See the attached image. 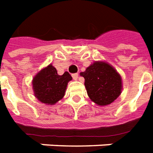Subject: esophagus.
Segmentation results:
<instances>
[{
	"mask_svg": "<svg viewBox=\"0 0 153 153\" xmlns=\"http://www.w3.org/2000/svg\"><path fill=\"white\" fill-rule=\"evenodd\" d=\"M72 78L74 79V80H77V79H78V74H77V73L72 74Z\"/></svg>",
	"mask_w": 153,
	"mask_h": 153,
	"instance_id": "34e87169",
	"label": "esophagus"
}]
</instances>
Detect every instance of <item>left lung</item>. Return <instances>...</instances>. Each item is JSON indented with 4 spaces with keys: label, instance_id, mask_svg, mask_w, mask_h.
<instances>
[{
    "label": "left lung",
    "instance_id": "obj_1",
    "mask_svg": "<svg viewBox=\"0 0 153 153\" xmlns=\"http://www.w3.org/2000/svg\"><path fill=\"white\" fill-rule=\"evenodd\" d=\"M90 99L105 106L114 102L122 92V79L114 68L105 62H95L81 72Z\"/></svg>",
    "mask_w": 153,
    "mask_h": 153
}]
</instances>
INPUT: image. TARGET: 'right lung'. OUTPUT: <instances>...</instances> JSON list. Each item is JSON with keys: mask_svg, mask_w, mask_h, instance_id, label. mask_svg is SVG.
<instances>
[{"mask_svg": "<svg viewBox=\"0 0 153 153\" xmlns=\"http://www.w3.org/2000/svg\"><path fill=\"white\" fill-rule=\"evenodd\" d=\"M71 79L68 71L60 76L53 65H48L33 77L32 83L34 96L40 102L54 105L64 96L68 83Z\"/></svg>", "mask_w": 153, "mask_h": 153, "instance_id": "1", "label": "right lung"}]
</instances>
